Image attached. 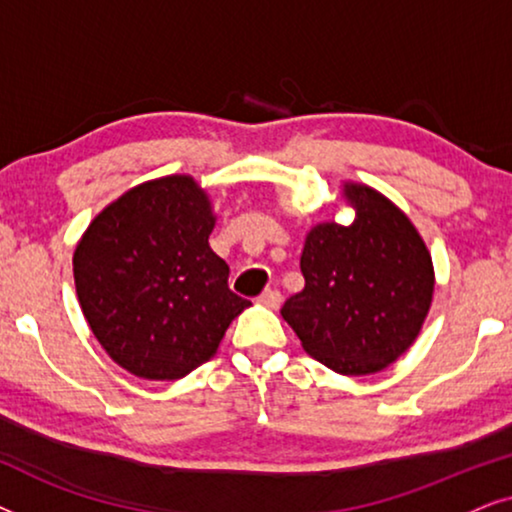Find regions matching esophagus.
Instances as JSON below:
<instances>
[{"instance_id":"esophagus-1","label":"esophagus","mask_w":512,"mask_h":512,"mask_svg":"<svg viewBox=\"0 0 512 512\" xmlns=\"http://www.w3.org/2000/svg\"><path fill=\"white\" fill-rule=\"evenodd\" d=\"M258 300H261L263 305L275 307V310H277V307L282 305V293H279L277 289H268V291H263V293H261V298H258Z\"/></svg>"}]
</instances>
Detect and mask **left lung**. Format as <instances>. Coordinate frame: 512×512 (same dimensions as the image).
Instances as JSON below:
<instances>
[{
  "label": "left lung",
  "instance_id": "1",
  "mask_svg": "<svg viewBox=\"0 0 512 512\" xmlns=\"http://www.w3.org/2000/svg\"><path fill=\"white\" fill-rule=\"evenodd\" d=\"M352 226L321 223L307 235L305 289L282 317L305 352L342 375H370L417 338L433 298V265L408 216L373 188L347 184Z\"/></svg>",
  "mask_w": 512,
  "mask_h": 512
}]
</instances>
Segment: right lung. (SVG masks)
<instances>
[{
    "mask_svg": "<svg viewBox=\"0 0 512 512\" xmlns=\"http://www.w3.org/2000/svg\"><path fill=\"white\" fill-rule=\"evenodd\" d=\"M207 195L191 177L149 181L90 223L74 251V282L90 331L118 366L179 380L212 359L251 305L228 286L209 247Z\"/></svg>",
    "mask_w": 512,
    "mask_h": 512,
    "instance_id": "right-lung-1",
    "label": "right lung"
}]
</instances>
